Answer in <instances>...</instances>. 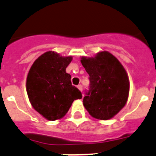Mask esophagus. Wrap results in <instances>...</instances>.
Segmentation results:
<instances>
[{
	"label": "esophagus",
	"mask_w": 156,
	"mask_h": 156,
	"mask_svg": "<svg viewBox=\"0 0 156 156\" xmlns=\"http://www.w3.org/2000/svg\"><path fill=\"white\" fill-rule=\"evenodd\" d=\"M77 88L80 90V91H81V92H82V90H83L82 85H80H80H78V86H77Z\"/></svg>",
	"instance_id": "obj_1"
}]
</instances>
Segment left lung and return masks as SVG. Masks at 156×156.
Returning a JSON list of instances; mask_svg holds the SVG:
<instances>
[{
  "label": "left lung",
  "instance_id": "8db88e82",
  "mask_svg": "<svg viewBox=\"0 0 156 156\" xmlns=\"http://www.w3.org/2000/svg\"><path fill=\"white\" fill-rule=\"evenodd\" d=\"M90 76V90L83 100L84 108L99 120L114 118L128 101L130 83L125 69L116 57L101 51L94 57H81Z\"/></svg>",
  "mask_w": 156,
  "mask_h": 156
}]
</instances>
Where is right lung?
Masks as SVG:
<instances>
[{
    "mask_svg": "<svg viewBox=\"0 0 156 156\" xmlns=\"http://www.w3.org/2000/svg\"><path fill=\"white\" fill-rule=\"evenodd\" d=\"M73 56H62L48 51L33 62L27 76L26 90L34 109L48 121L65 116L81 92L71 83L66 69Z\"/></svg>",
    "mask_w": 156,
    "mask_h": 156,
    "instance_id": "right-lung-1",
    "label": "right lung"
}]
</instances>
